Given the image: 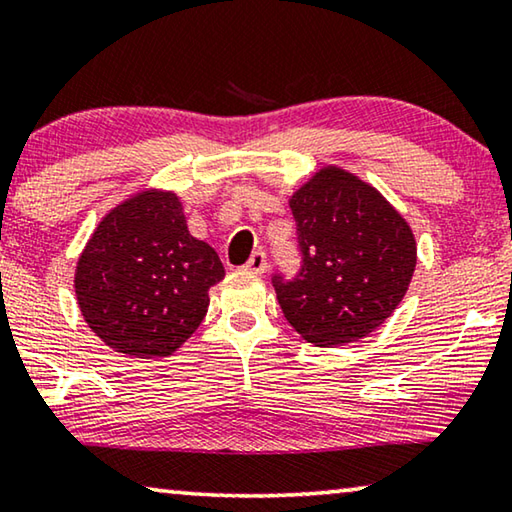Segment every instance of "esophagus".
Returning <instances> with one entry per match:
<instances>
[{"label":"esophagus","instance_id":"esophagus-1","mask_svg":"<svg viewBox=\"0 0 512 512\" xmlns=\"http://www.w3.org/2000/svg\"><path fill=\"white\" fill-rule=\"evenodd\" d=\"M266 269H269V264H266V255L262 253V250H257V253L250 255L248 264H246V271L255 273V275H262V273H266Z\"/></svg>","mask_w":512,"mask_h":512}]
</instances>
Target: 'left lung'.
Wrapping results in <instances>:
<instances>
[{"label": "left lung", "instance_id": "obj_1", "mask_svg": "<svg viewBox=\"0 0 512 512\" xmlns=\"http://www.w3.org/2000/svg\"><path fill=\"white\" fill-rule=\"evenodd\" d=\"M303 250L294 282L275 280L282 314L305 342L342 346L392 316L417 266L410 223L376 186L335 164L289 196Z\"/></svg>", "mask_w": 512, "mask_h": 512}]
</instances>
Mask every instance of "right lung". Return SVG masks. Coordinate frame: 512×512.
<instances>
[{"label":"right lung","mask_w":512,"mask_h":512,"mask_svg":"<svg viewBox=\"0 0 512 512\" xmlns=\"http://www.w3.org/2000/svg\"><path fill=\"white\" fill-rule=\"evenodd\" d=\"M225 278L216 250L189 232L173 189L143 186L97 223L75 266L86 326L120 355H173L205 319Z\"/></svg>","instance_id":"1"}]
</instances>
